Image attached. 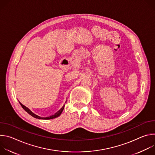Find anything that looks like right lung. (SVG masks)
<instances>
[{
	"label": "right lung",
	"mask_w": 155,
	"mask_h": 155,
	"mask_svg": "<svg viewBox=\"0 0 155 155\" xmlns=\"http://www.w3.org/2000/svg\"><path fill=\"white\" fill-rule=\"evenodd\" d=\"M19 104H20V105H21V107H23V108L25 110L26 112H27L29 115H31L32 117H34V118H38V119H42V120H50V119H53V118H56V117H59L61 114V113H62V112L63 111V110H64V106H63L59 110V111L58 112H56L55 114H54V115H51V116H50V117H45V118H43V117H39V116H38V115H35V114H34V113H32L31 110L28 108V107H26V106H25L24 105H23L21 103H20L19 102Z\"/></svg>",
	"instance_id": "obj_1"
}]
</instances>
